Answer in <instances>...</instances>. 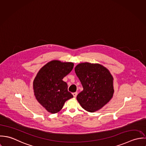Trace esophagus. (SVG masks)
Returning <instances> with one entry per match:
<instances>
[{
	"label": "esophagus",
	"instance_id": "34e87169",
	"mask_svg": "<svg viewBox=\"0 0 146 146\" xmlns=\"http://www.w3.org/2000/svg\"><path fill=\"white\" fill-rule=\"evenodd\" d=\"M77 95V92H73V96H74V98H76Z\"/></svg>",
	"mask_w": 146,
	"mask_h": 146
}]
</instances>
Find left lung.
<instances>
[{"label": "left lung", "instance_id": "1", "mask_svg": "<svg viewBox=\"0 0 146 146\" xmlns=\"http://www.w3.org/2000/svg\"><path fill=\"white\" fill-rule=\"evenodd\" d=\"M74 69L84 88L77 96V101L88 112L99 110L114 93L113 78L109 70L99 64L90 62L80 63Z\"/></svg>", "mask_w": 146, "mask_h": 146}]
</instances>
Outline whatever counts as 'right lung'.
<instances>
[{
  "label": "right lung",
  "mask_w": 146,
  "mask_h": 146,
  "mask_svg": "<svg viewBox=\"0 0 146 146\" xmlns=\"http://www.w3.org/2000/svg\"><path fill=\"white\" fill-rule=\"evenodd\" d=\"M74 64L52 60L44 65L33 81L34 95L37 101L51 113L58 112L65 102L72 98L67 84L62 80L73 69Z\"/></svg>",
  "instance_id": "obj_1"
}]
</instances>
